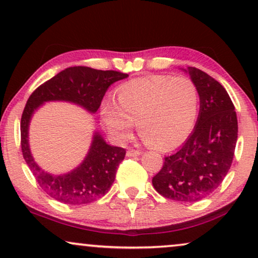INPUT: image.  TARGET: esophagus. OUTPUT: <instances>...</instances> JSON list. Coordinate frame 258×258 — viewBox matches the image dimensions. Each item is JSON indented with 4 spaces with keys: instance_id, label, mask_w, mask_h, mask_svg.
<instances>
[{
    "instance_id": "1",
    "label": "esophagus",
    "mask_w": 258,
    "mask_h": 258,
    "mask_svg": "<svg viewBox=\"0 0 258 258\" xmlns=\"http://www.w3.org/2000/svg\"><path fill=\"white\" fill-rule=\"evenodd\" d=\"M142 150H137V149H133V148H129L128 151H126V156L128 157H134V156H140L142 154Z\"/></svg>"
}]
</instances>
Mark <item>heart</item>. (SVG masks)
<instances>
[{
    "label": "heart",
    "mask_w": 258,
    "mask_h": 258,
    "mask_svg": "<svg viewBox=\"0 0 258 258\" xmlns=\"http://www.w3.org/2000/svg\"><path fill=\"white\" fill-rule=\"evenodd\" d=\"M117 103L102 102L105 126L118 139L128 136L137 121L140 135L150 146L170 149L195 128L200 114L199 88L188 77L151 75L130 80L116 89Z\"/></svg>",
    "instance_id": "1"
}]
</instances>
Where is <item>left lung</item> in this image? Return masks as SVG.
<instances>
[{
  "mask_svg": "<svg viewBox=\"0 0 258 258\" xmlns=\"http://www.w3.org/2000/svg\"><path fill=\"white\" fill-rule=\"evenodd\" d=\"M200 91V115L185 143L164 157L153 185L165 199L194 203L209 196L221 184L234 160L237 116L223 86L207 73L189 67Z\"/></svg>",
  "mask_w": 258,
  "mask_h": 258,
  "instance_id": "left-lung-1",
  "label": "left lung"
}]
</instances>
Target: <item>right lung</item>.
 <instances>
[{"label": "right lung", "mask_w": 258, "mask_h": 258, "mask_svg": "<svg viewBox=\"0 0 258 258\" xmlns=\"http://www.w3.org/2000/svg\"><path fill=\"white\" fill-rule=\"evenodd\" d=\"M128 76V74L116 70L70 67L37 87L28 98L21 117V148L38 185L52 199L73 206L101 199L114 183L118 165L124 160L125 149L109 146L96 133L82 164L66 175H50L35 163L30 154L28 126L33 112L47 101L74 102L87 110L96 112L108 88Z\"/></svg>", "instance_id": "right-lung-1"}]
</instances>
